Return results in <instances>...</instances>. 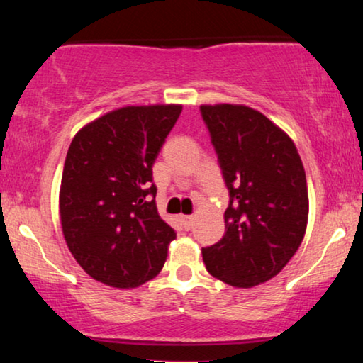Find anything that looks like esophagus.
Returning a JSON list of instances; mask_svg holds the SVG:
<instances>
[{"instance_id": "esophagus-1", "label": "esophagus", "mask_w": 363, "mask_h": 363, "mask_svg": "<svg viewBox=\"0 0 363 363\" xmlns=\"http://www.w3.org/2000/svg\"><path fill=\"white\" fill-rule=\"evenodd\" d=\"M181 219H182V224L186 227V230H189L192 224H194V216H182Z\"/></svg>"}]
</instances>
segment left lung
Returning a JSON list of instances; mask_svg holds the SVG:
<instances>
[{"label": "left lung", "mask_w": 363, "mask_h": 363, "mask_svg": "<svg viewBox=\"0 0 363 363\" xmlns=\"http://www.w3.org/2000/svg\"><path fill=\"white\" fill-rule=\"evenodd\" d=\"M201 114L229 189L225 234L202 249L204 264L232 287L259 286L286 267L306 234L302 159L292 139L252 108L204 104Z\"/></svg>", "instance_id": "8db88e82"}]
</instances>
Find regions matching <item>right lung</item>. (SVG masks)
Segmentation results:
<instances>
[{
  "label": "right lung",
  "mask_w": 363,
  "mask_h": 363,
  "mask_svg": "<svg viewBox=\"0 0 363 363\" xmlns=\"http://www.w3.org/2000/svg\"><path fill=\"white\" fill-rule=\"evenodd\" d=\"M181 104L125 106L72 139L60 189L65 240L84 272L134 289L156 277L176 232L159 216L152 164Z\"/></svg>",
  "instance_id": "obj_1"
}]
</instances>
